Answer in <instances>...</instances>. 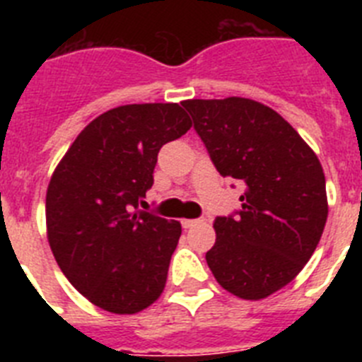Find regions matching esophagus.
<instances>
[{
  "label": "esophagus",
  "mask_w": 362,
  "mask_h": 362,
  "mask_svg": "<svg viewBox=\"0 0 362 362\" xmlns=\"http://www.w3.org/2000/svg\"><path fill=\"white\" fill-rule=\"evenodd\" d=\"M199 223H203V219H183V228H192Z\"/></svg>",
  "instance_id": "esophagus-1"
}]
</instances>
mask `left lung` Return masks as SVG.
<instances>
[{"label": "left lung", "instance_id": "1", "mask_svg": "<svg viewBox=\"0 0 362 362\" xmlns=\"http://www.w3.org/2000/svg\"><path fill=\"white\" fill-rule=\"evenodd\" d=\"M183 107L217 172L245 185L238 216L214 223L206 263L226 292L264 299L317 248L328 217L321 163L288 121L254 99H187Z\"/></svg>", "mask_w": 362, "mask_h": 362}]
</instances>
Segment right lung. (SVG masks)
I'll use <instances>...</instances> for the list:
<instances>
[{
	"label": "right lung",
	"instance_id": "obj_1",
	"mask_svg": "<svg viewBox=\"0 0 362 362\" xmlns=\"http://www.w3.org/2000/svg\"><path fill=\"white\" fill-rule=\"evenodd\" d=\"M192 127L177 103L123 105L95 117L47 188V238L74 288L112 313L148 308L165 290L181 223L141 212L158 152Z\"/></svg>",
	"mask_w": 362,
	"mask_h": 362
}]
</instances>
